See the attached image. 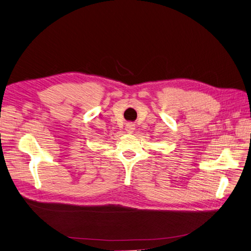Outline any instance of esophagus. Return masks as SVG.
<instances>
[{
	"label": "esophagus",
	"mask_w": 251,
	"mask_h": 251,
	"mask_svg": "<svg viewBox=\"0 0 251 251\" xmlns=\"http://www.w3.org/2000/svg\"><path fill=\"white\" fill-rule=\"evenodd\" d=\"M126 130L127 133L131 134V133H133L134 130H135V126H134L133 124H127L126 126Z\"/></svg>",
	"instance_id": "34e87169"
}]
</instances>
